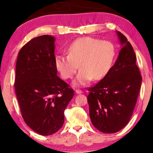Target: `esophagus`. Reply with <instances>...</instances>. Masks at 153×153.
I'll list each match as a JSON object with an SVG mask.
<instances>
[{"label": "esophagus", "mask_w": 153, "mask_h": 153, "mask_svg": "<svg viewBox=\"0 0 153 153\" xmlns=\"http://www.w3.org/2000/svg\"><path fill=\"white\" fill-rule=\"evenodd\" d=\"M75 93L76 94H81L83 93V91H81V90H76V91H75Z\"/></svg>", "instance_id": "obj_1"}]
</instances>
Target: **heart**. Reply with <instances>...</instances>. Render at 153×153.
<instances>
[{"instance_id":"b5f03b06","label":"heart","mask_w":153,"mask_h":153,"mask_svg":"<svg viewBox=\"0 0 153 153\" xmlns=\"http://www.w3.org/2000/svg\"><path fill=\"white\" fill-rule=\"evenodd\" d=\"M68 55H56L55 66L63 79H70L81 68L74 79L75 86L86 85L93 80H100L109 72L116 58L114 44L83 37L73 41L68 48Z\"/></svg>"}]
</instances>
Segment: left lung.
I'll return each instance as SVG.
<instances>
[{"label":"left lung","instance_id":"left-lung-1","mask_svg":"<svg viewBox=\"0 0 153 153\" xmlns=\"http://www.w3.org/2000/svg\"><path fill=\"white\" fill-rule=\"evenodd\" d=\"M121 49L109 72L88 88L92 124L103 133L120 131L129 123L141 89L142 78L135 53L127 37L116 31Z\"/></svg>","mask_w":153,"mask_h":153}]
</instances>
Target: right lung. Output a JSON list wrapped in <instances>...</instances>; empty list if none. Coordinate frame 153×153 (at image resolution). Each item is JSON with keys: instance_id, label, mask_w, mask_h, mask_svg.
I'll return each mask as SVG.
<instances>
[{"instance_id": "obj_1", "label": "right lung", "mask_w": 153, "mask_h": 153, "mask_svg": "<svg viewBox=\"0 0 153 153\" xmlns=\"http://www.w3.org/2000/svg\"><path fill=\"white\" fill-rule=\"evenodd\" d=\"M55 37L45 35L26 43L18 53L15 93L25 123L39 134L49 136L63 125L64 111L74 91L57 75Z\"/></svg>"}]
</instances>
